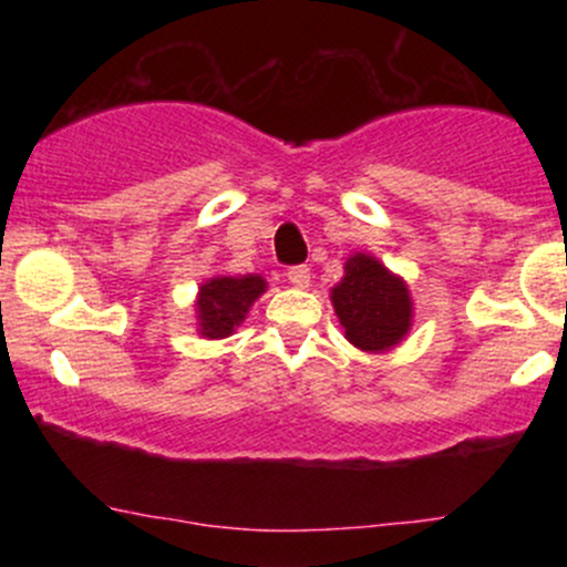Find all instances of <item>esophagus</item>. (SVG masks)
<instances>
[{"label":"esophagus","mask_w":567,"mask_h":567,"mask_svg":"<svg viewBox=\"0 0 567 567\" xmlns=\"http://www.w3.org/2000/svg\"><path fill=\"white\" fill-rule=\"evenodd\" d=\"M288 279H290V285L292 288H309V282H311V269L309 266H290L288 269Z\"/></svg>","instance_id":"1"}]
</instances>
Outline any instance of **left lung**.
I'll return each instance as SVG.
<instances>
[{"label": "left lung", "mask_w": 567, "mask_h": 567, "mask_svg": "<svg viewBox=\"0 0 567 567\" xmlns=\"http://www.w3.org/2000/svg\"><path fill=\"white\" fill-rule=\"evenodd\" d=\"M343 269L347 277L336 285L330 298L349 341L365 351H383L400 343L413 317L405 282L365 252L351 256Z\"/></svg>", "instance_id": "left-lung-1"}]
</instances>
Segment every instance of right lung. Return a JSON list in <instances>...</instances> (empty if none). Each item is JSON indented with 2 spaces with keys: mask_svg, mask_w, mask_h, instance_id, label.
<instances>
[{
  "mask_svg": "<svg viewBox=\"0 0 567 567\" xmlns=\"http://www.w3.org/2000/svg\"><path fill=\"white\" fill-rule=\"evenodd\" d=\"M266 290L261 277H216L199 288L197 317L202 336L226 338L245 320L247 309Z\"/></svg>",
  "mask_w": 567,
  "mask_h": 567,
  "instance_id": "right-lung-1",
  "label": "right lung"
}]
</instances>
